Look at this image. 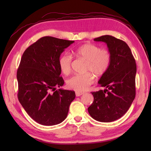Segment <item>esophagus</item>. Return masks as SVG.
<instances>
[{
    "mask_svg": "<svg viewBox=\"0 0 151 151\" xmlns=\"http://www.w3.org/2000/svg\"><path fill=\"white\" fill-rule=\"evenodd\" d=\"M84 93H81V92H76V96H81V95H83Z\"/></svg>",
    "mask_w": 151,
    "mask_h": 151,
    "instance_id": "obj_1",
    "label": "esophagus"
}]
</instances>
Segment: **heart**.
<instances>
[{"label":"heart","instance_id":"b5f03b06","mask_svg":"<svg viewBox=\"0 0 151 151\" xmlns=\"http://www.w3.org/2000/svg\"><path fill=\"white\" fill-rule=\"evenodd\" d=\"M77 57L86 61L84 74L75 75L67 81L68 88L77 92H83L93 83L94 77H100L107 72L111 62V55L107 50H101L93 44L81 45L74 50ZM72 57L67 53L61 55L58 59V66L62 74L68 75L71 70Z\"/></svg>","mask_w":151,"mask_h":151}]
</instances>
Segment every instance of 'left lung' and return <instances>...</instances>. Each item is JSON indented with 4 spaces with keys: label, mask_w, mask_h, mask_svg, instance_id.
<instances>
[{
    "label": "left lung",
    "mask_w": 151,
    "mask_h": 151,
    "mask_svg": "<svg viewBox=\"0 0 151 151\" xmlns=\"http://www.w3.org/2000/svg\"><path fill=\"white\" fill-rule=\"evenodd\" d=\"M94 40L107 44L111 62L98 81L104 90L91 92L94 101L88 112L96 120L111 122L124 115L135 99L137 65L130 48L123 41L110 35Z\"/></svg>",
    "instance_id": "obj_1"
}]
</instances>
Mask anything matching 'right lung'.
<instances>
[{
    "instance_id": "1",
    "label": "right lung",
    "mask_w": 151,
    "mask_h": 151,
    "mask_svg": "<svg viewBox=\"0 0 151 151\" xmlns=\"http://www.w3.org/2000/svg\"><path fill=\"white\" fill-rule=\"evenodd\" d=\"M74 41L44 36L27 48L17 71V97L29 116L50 126L64 120L75 99L74 91L56 89L64 84L58 59Z\"/></svg>"
}]
</instances>
